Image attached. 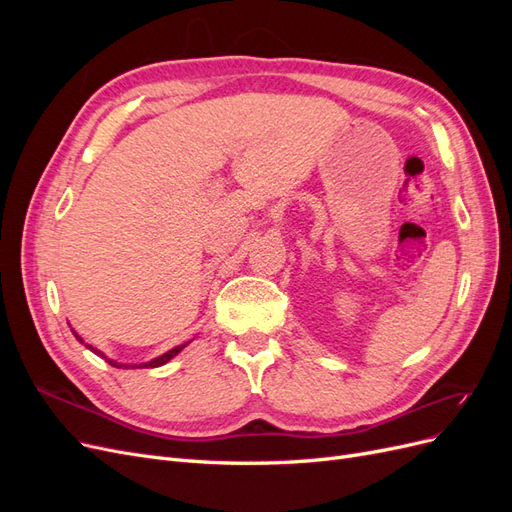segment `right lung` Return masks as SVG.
<instances>
[{
    "label": "right lung",
    "mask_w": 512,
    "mask_h": 512,
    "mask_svg": "<svg viewBox=\"0 0 512 512\" xmlns=\"http://www.w3.org/2000/svg\"><path fill=\"white\" fill-rule=\"evenodd\" d=\"M74 333V337L76 339H79V342H83V339L79 337V335H76V331H72ZM85 344V342H83ZM91 352H96V354H100V356H104L100 350H96V348H91V346H87ZM185 348V344L183 346H177V348H173V350H168V352H164L162 356H158V359H153V361H149V363H141V365H123V363H115V361H111V359H106V356H104V359L108 361V363H111L113 367H160V365H164V363H168L170 359H173V356H177L181 350Z\"/></svg>",
    "instance_id": "add662e5"
}]
</instances>
